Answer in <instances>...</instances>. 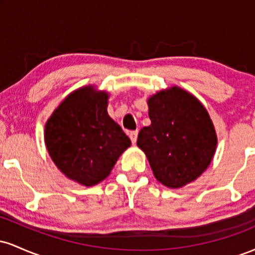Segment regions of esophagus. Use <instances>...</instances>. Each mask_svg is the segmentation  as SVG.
<instances>
[{"mask_svg": "<svg viewBox=\"0 0 255 255\" xmlns=\"http://www.w3.org/2000/svg\"><path fill=\"white\" fill-rule=\"evenodd\" d=\"M129 137H130L131 142H133V144H135V142H136V139H137V130L129 131Z\"/></svg>", "mask_w": 255, "mask_h": 255, "instance_id": "34e87169", "label": "esophagus"}]
</instances>
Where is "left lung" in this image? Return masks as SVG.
<instances>
[{
  "mask_svg": "<svg viewBox=\"0 0 255 255\" xmlns=\"http://www.w3.org/2000/svg\"><path fill=\"white\" fill-rule=\"evenodd\" d=\"M147 105L151 125L139 131L137 147L160 183L181 188L212 162L218 141L215 126L200 101L178 86L158 91Z\"/></svg>",
  "mask_w": 255,
  "mask_h": 255,
  "instance_id": "1",
  "label": "left lung"
}]
</instances>
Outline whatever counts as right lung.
<instances>
[{
	"instance_id": "1",
	"label": "right lung",
	"mask_w": 255,
	"mask_h": 255,
	"mask_svg": "<svg viewBox=\"0 0 255 255\" xmlns=\"http://www.w3.org/2000/svg\"><path fill=\"white\" fill-rule=\"evenodd\" d=\"M109 93L95 86L73 91L45 124L44 141L57 169L83 186L98 184L130 146V139L108 114Z\"/></svg>"
}]
</instances>
